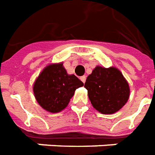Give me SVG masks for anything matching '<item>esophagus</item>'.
<instances>
[{"label": "esophagus", "instance_id": "obj_1", "mask_svg": "<svg viewBox=\"0 0 155 155\" xmlns=\"http://www.w3.org/2000/svg\"><path fill=\"white\" fill-rule=\"evenodd\" d=\"M80 79H81V81H82V82H86V76L80 77Z\"/></svg>", "mask_w": 155, "mask_h": 155}]
</instances>
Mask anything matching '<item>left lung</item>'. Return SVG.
<instances>
[{"label":"left lung","mask_w":155,"mask_h":155,"mask_svg":"<svg viewBox=\"0 0 155 155\" xmlns=\"http://www.w3.org/2000/svg\"><path fill=\"white\" fill-rule=\"evenodd\" d=\"M92 107L102 114H113L121 109L130 97V87L116 68L97 66L85 82Z\"/></svg>","instance_id":"obj_1"}]
</instances>
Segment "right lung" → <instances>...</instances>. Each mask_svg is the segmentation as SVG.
Here are the masks:
<instances>
[{"label": "right lung", "mask_w": 155, "mask_h": 155, "mask_svg": "<svg viewBox=\"0 0 155 155\" xmlns=\"http://www.w3.org/2000/svg\"><path fill=\"white\" fill-rule=\"evenodd\" d=\"M83 86L75 75L67 73L62 63L49 64L34 83L33 91L39 106L51 113H58L68 105L75 90Z\"/></svg>", "instance_id": "1"}]
</instances>
